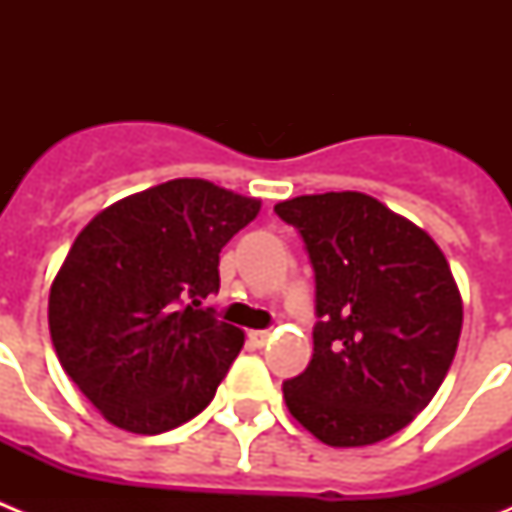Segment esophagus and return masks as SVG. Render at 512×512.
Wrapping results in <instances>:
<instances>
[{
  "instance_id": "1",
  "label": "esophagus",
  "mask_w": 512,
  "mask_h": 512,
  "mask_svg": "<svg viewBox=\"0 0 512 512\" xmlns=\"http://www.w3.org/2000/svg\"><path fill=\"white\" fill-rule=\"evenodd\" d=\"M248 338H251L256 346H264V343L271 338V333L269 330H251V333H248Z\"/></svg>"
}]
</instances>
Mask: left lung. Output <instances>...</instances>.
<instances>
[{"label": "left lung", "instance_id": "obj_1", "mask_svg": "<svg viewBox=\"0 0 512 512\" xmlns=\"http://www.w3.org/2000/svg\"><path fill=\"white\" fill-rule=\"evenodd\" d=\"M315 269L312 361L282 384L289 413L336 449L395 436L433 400L459 346L461 292L431 235L364 192L274 205Z\"/></svg>", "mask_w": 512, "mask_h": 512}]
</instances>
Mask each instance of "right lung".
<instances>
[{
  "label": "right lung",
  "instance_id": "right-lung-1",
  "mask_svg": "<svg viewBox=\"0 0 512 512\" xmlns=\"http://www.w3.org/2000/svg\"><path fill=\"white\" fill-rule=\"evenodd\" d=\"M259 210L256 197L207 179H171L104 207L76 235L48 325L58 361L104 420L156 436L210 405L246 336L197 305L220 287L223 246Z\"/></svg>",
  "mask_w": 512,
  "mask_h": 512
}]
</instances>
